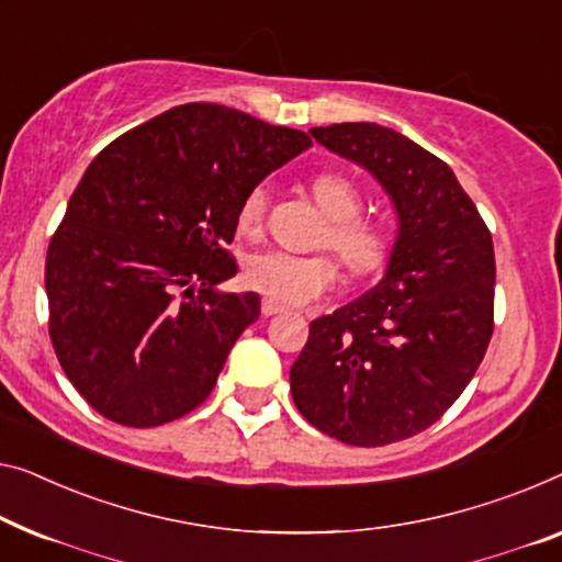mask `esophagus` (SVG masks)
Returning <instances> with one entry per match:
<instances>
[{"instance_id":"1","label":"esophagus","mask_w":562,"mask_h":562,"mask_svg":"<svg viewBox=\"0 0 562 562\" xmlns=\"http://www.w3.org/2000/svg\"><path fill=\"white\" fill-rule=\"evenodd\" d=\"M259 310H262V315H265V317L282 313V307H280L278 303H272V300H267V297L262 300V303H259Z\"/></svg>"}]
</instances>
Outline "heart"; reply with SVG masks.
<instances>
[{
  "instance_id": "1",
  "label": "heart",
  "mask_w": 562,
  "mask_h": 562,
  "mask_svg": "<svg viewBox=\"0 0 562 562\" xmlns=\"http://www.w3.org/2000/svg\"><path fill=\"white\" fill-rule=\"evenodd\" d=\"M307 191L315 206L325 216V229L317 245L330 249L350 278H371L379 274L391 259V234L379 222L361 216L363 191L353 179L338 171H321L307 181ZM267 194L265 183H257L247 191L237 209V229L245 237H257L265 229L267 220ZM338 280L333 259L325 255L297 257L265 249L247 257L245 282L259 295L278 305H305L333 290Z\"/></svg>"
}]
</instances>
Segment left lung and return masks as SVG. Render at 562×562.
<instances>
[{
    "instance_id": "obj_1",
    "label": "left lung",
    "mask_w": 562,
    "mask_h": 562,
    "mask_svg": "<svg viewBox=\"0 0 562 562\" xmlns=\"http://www.w3.org/2000/svg\"><path fill=\"white\" fill-rule=\"evenodd\" d=\"M371 171L398 212L391 262L371 292L310 323L290 368L297 412L353 447L429 429L462 396L495 330V249L454 171L379 123L310 128Z\"/></svg>"
}]
</instances>
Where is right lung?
<instances>
[{
  "label": "right lung",
  "mask_w": 562,
  "mask_h": 562,
  "mask_svg": "<svg viewBox=\"0 0 562 562\" xmlns=\"http://www.w3.org/2000/svg\"><path fill=\"white\" fill-rule=\"evenodd\" d=\"M313 146L307 133L216 103L176 105L108 144L82 173L47 247L49 340L100 416L133 429L194 412L255 292L229 245L241 196Z\"/></svg>",
  "instance_id": "add662e5"
}]
</instances>
